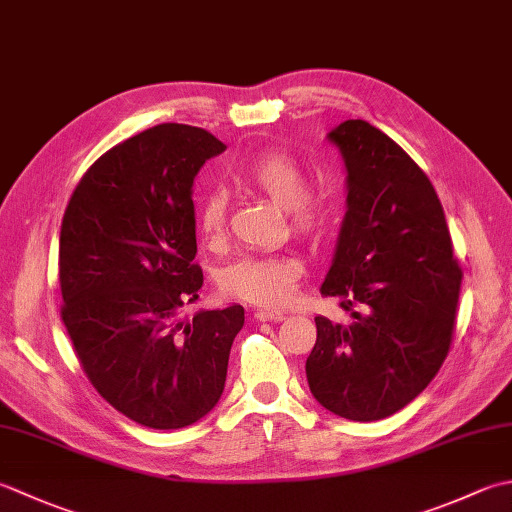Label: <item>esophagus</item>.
I'll list each match as a JSON object with an SVG mask.
<instances>
[{"label": "esophagus", "mask_w": 512, "mask_h": 512, "mask_svg": "<svg viewBox=\"0 0 512 512\" xmlns=\"http://www.w3.org/2000/svg\"><path fill=\"white\" fill-rule=\"evenodd\" d=\"M255 319L257 322H282L284 313H279V310H257Z\"/></svg>", "instance_id": "1"}]
</instances>
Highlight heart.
<instances>
[{
    "mask_svg": "<svg viewBox=\"0 0 512 512\" xmlns=\"http://www.w3.org/2000/svg\"><path fill=\"white\" fill-rule=\"evenodd\" d=\"M237 179L284 208L290 233L317 242L326 233L328 213L319 199L308 195V175L293 155L277 148L259 150L239 166ZM228 202L222 190H208L197 202V230L206 244H219L226 233ZM302 264L286 253L242 255L219 275L228 297L259 306H282L293 295Z\"/></svg>",
    "mask_w": 512,
    "mask_h": 512,
    "instance_id": "b5f03b06",
    "label": "heart"
}]
</instances>
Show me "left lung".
<instances>
[{
	"label": "left lung",
	"mask_w": 512,
	"mask_h": 512,
	"mask_svg": "<svg viewBox=\"0 0 512 512\" xmlns=\"http://www.w3.org/2000/svg\"><path fill=\"white\" fill-rule=\"evenodd\" d=\"M346 164L348 210L322 284L353 324L315 317L310 393L350 422L390 417L433 382L453 344L462 266L444 208L406 150L364 119L328 133Z\"/></svg>",
	"instance_id": "1"
}]
</instances>
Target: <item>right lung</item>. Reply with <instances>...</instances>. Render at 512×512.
I'll list each match as a JSON object with an SVG mask.
<instances>
[{
    "label": "right lung",
    "mask_w": 512,
    "mask_h": 512,
    "mask_svg": "<svg viewBox=\"0 0 512 512\" xmlns=\"http://www.w3.org/2000/svg\"><path fill=\"white\" fill-rule=\"evenodd\" d=\"M224 150L204 128H148L86 170L62 219V322L75 355L110 406L155 430L215 408L244 326L242 306L177 317L204 284L193 182Z\"/></svg>",
    "instance_id": "right-lung-1"
}]
</instances>
